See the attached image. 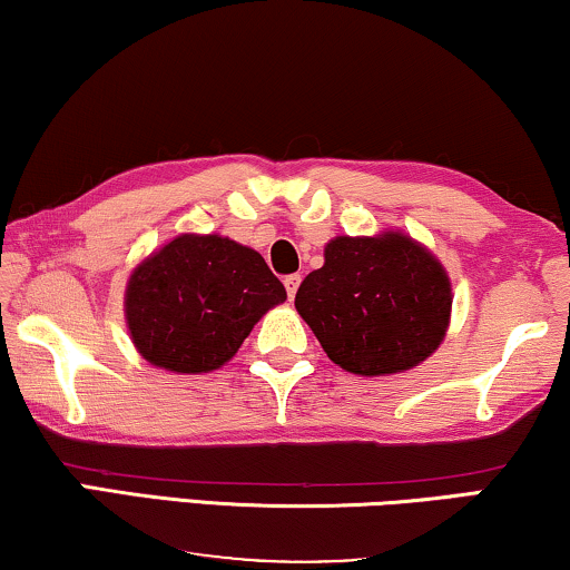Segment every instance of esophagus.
<instances>
[{"mask_svg": "<svg viewBox=\"0 0 570 570\" xmlns=\"http://www.w3.org/2000/svg\"><path fill=\"white\" fill-rule=\"evenodd\" d=\"M301 275H287L283 283H285V291H287V295H291V298H295V293H298V287H301Z\"/></svg>", "mask_w": 570, "mask_h": 570, "instance_id": "obj_1", "label": "esophagus"}]
</instances>
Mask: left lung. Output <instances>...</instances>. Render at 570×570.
I'll return each mask as SVG.
<instances>
[{
    "label": "left lung",
    "mask_w": 570,
    "mask_h": 570,
    "mask_svg": "<svg viewBox=\"0 0 570 570\" xmlns=\"http://www.w3.org/2000/svg\"><path fill=\"white\" fill-rule=\"evenodd\" d=\"M451 279L431 248L402 230L337 236L295 308L332 363L355 376H392L428 361L446 337Z\"/></svg>",
    "instance_id": "1"
}]
</instances>
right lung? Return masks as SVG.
<instances>
[{"mask_svg": "<svg viewBox=\"0 0 570 570\" xmlns=\"http://www.w3.org/2000/svg\"><path fill=\"white\" fill-rule=\"evenodd\" d=\"M287 293L259 252L181 233L131 269L124 316L137 353L170 373L223 368Z\"/></svg>", "mask_w": 570, "mask_h": 570, "instance_id": "right-lung-1", "label": "right lung"}]
</instances>
